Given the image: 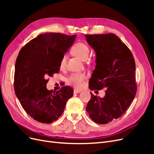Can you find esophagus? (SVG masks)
Listing matches in <instances>:
<instances>
[{"label":"esophagus","mask_w":154,"mask_h":154,"mask_svg":"<svg viewBox=\"0 0 154 154\" xmlns=\"http://www.w3.org/2000/svg\"><path fill=\"white\" fill-rule=\"evenodd\" d=\"M82 91L81 90H78V89H74V93H79V92H81Z\"/></svg>","instance_id":"1"}]
</instances>
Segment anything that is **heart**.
I'll use <instances>...</instances> for the list:
<instances>
[{
    "instance_id": "heart-1",
    "label": "heart",
    "mask_w": 154,
    "mask_h": 154,
    "mask_svg": "<svg viewBox=\"0 0 154 154\" xmlns=\"http://www.w3.org/2000/svg\"><path fill=\"white\" fill-rule=\"evenodd\" d=\"M71 51L73 54L82 60H85L88 58V55H89L90 48L85 43L78 42L73 45ZM66 63L67 58L66 56H63L60 62V68L61 69L66 68ZM87 76L84 73H72L67 78V83L70 85H72L75 88H81Z\"/></svg>"
}]
</instances>
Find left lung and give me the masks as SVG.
I'll list each match as a JSON object with an SVG mask.
<instances>
[{
    "instance_id": "8db88e82",
    "label": "left lung",
    "mask_w": 154,
    "mask_h": 154,
    "mask_svg": "<svg viewBox=\"0 0 154 154\" xmlns=\"http://www.w3.org/2000/svg\"><path fill=\"white\" fill-rule=\"evenodd\" d=\"M85 37L96 54V69L88 86L92 91L105 88L103 98L91 93L86 110L94 122L106 124L123 116L134 99L136 63L131 51L114 34Z\"/></svg>"
}]
</instances>
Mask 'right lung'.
<instances>
[{
	"instance_id": "right-lung-1",
	"label": "right lung",
	"mask_w": 154,
	"mask_h": 154,
	"mask_svg": "<svg viewBox=\"0 0 154 154\" xmlns=\"http://www.w3.org/2000/svg\"><path fill=\"white\" fill-rule=\"evenodd\" d=\"M76 35L59 32L41 34L23 47L17 57L14 75L15 94L27 114L42 123L58 119L73 95L64 86L53 92L46 88L49 76L60 71V62L73 44Z\"/></svg>"
}]
</instances>
